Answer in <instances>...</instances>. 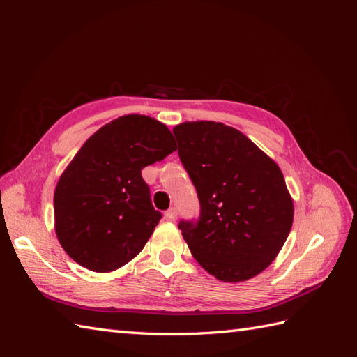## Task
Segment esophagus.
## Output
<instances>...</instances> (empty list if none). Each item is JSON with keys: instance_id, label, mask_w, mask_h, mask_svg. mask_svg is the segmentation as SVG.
I'll return each instance as SVG.
<instances>
[{"instance_id": "1", "label": "esophagus", "mask_w": 357, "mask_h": 357, "mask_svg": "<svg viewBox=\"0 0 357 357\" xmlns=\"http://www.w3.org/2000/svg\"><path fill=\"white\" fill-rule=\"evenodd\" d=\"M165 219L168 222H174L177 219V208L176 207H171L169 210L165 211Z\"/></svg>"}]
</instances>
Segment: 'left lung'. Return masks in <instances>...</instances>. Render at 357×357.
<instances>
[{
    "instance_id": "left-lung-1",
    "label": "left lung",
    "mask_w": 357,
    "mask_h": 357,
    "mask_svg": "<svg viewBox=\"0 0 357 357\" xmlns=\"http://www.w3.org/2000/svg\"><path fill=\"white\" fill-rule=\"evenodd\" d=\"M172 132L201 207L197 220L178 223L192 255L222 282L262 273L294 223L282 169L238 129L223 123L185 122Z\"/></svg>"
}]
</instances>
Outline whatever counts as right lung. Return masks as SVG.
<instances>
[{
	"instance_id": "right-lung-1",
	"label": "right lung",
	"mask_w": 357,
	"mask_h": 357,
	"mask_svg": "<svg viewBox=\"0 0 357 357\" xmlns=\"http://www.w3.org/2000/svg\"><path fill=\"white\" fill-rule=\"evenodd\" d=\"M174 150L169 129L139 114L107 123L82 146L53 198L58 240L73 261L109 273L143 250L162 214L142 169Z\"/></svg>"
}]
</instances>
